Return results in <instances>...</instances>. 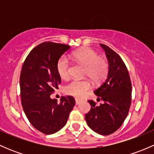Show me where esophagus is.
Here are the masks:
<instances>
[{"instance_id": "34e87169", "label": "esophagus", "mask_w": 154, "mask_h": 154, "mask_svg": "<svg viewBox=\"0 0 154 154\" xmlns=\"http://www.w3.org/2000/svg\"><path fill=\"white\" fill-rule=\"evenodd\" d=\"M81 102H82V100H80V99L75 98V103H76V104H77V105L80 104V103H81Z\"/></svg>"}]
</instances>
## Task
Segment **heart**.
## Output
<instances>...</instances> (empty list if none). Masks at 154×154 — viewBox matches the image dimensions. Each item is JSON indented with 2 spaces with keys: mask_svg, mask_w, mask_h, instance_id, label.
Returning <instances> with one entry per match:
<instances>
[{
  "mask_svg": "<svg viewBox=\"0 0 154 154\" xmlns=\"http://www.w3.org/2000/svg\"><path fill=\"white\" fill-rule=\"evenodd\" d=\"M74 58L86 67V75L93 82L98 83L106 77L108 72V63L104 59L100 58L98 54L91 48H83L73 54ZM59 75L67 79L70 73V63L66 56H62L57 64ZM91 88L88 80H73L64 87V92L74 97H82Z\"/></svg>",
  "mask_w": 154,
  "mask_h": 154,
  "instance_id": "b5f03b06",
  "label": "heart"
}]
</instances>
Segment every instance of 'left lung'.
Wrapping results in <instances>:
<instances>
[{"instance_id":"obj_1","label":"left lung","mask_w":154,"mask_h":154,"mask_svg":"<svg viewBox=\"0 0 154 154\" xmlns=\"http://www.w3.org/2000/svg\"><path fill=\"white\" fill-rule=\"evenodd\" d=\"M106 53L109 68L106 79L94 90L97 100H103L96 106L88 100L91 109L86 114L88 127L100 135H109L116 132L125 122L131 103L132 86L128 71L119 55L105 45L100 44Z\"/></svg>"}]
</instances>
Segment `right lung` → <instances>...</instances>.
Returning a JSON list of instances; mask_svg holds the SVG:
<instances>
[{
    "label": "right lung",
    "instance_id": "add662e5",
    "mask_svg": "<svg viewBox=\"0 0 154 154\" xmlns=\"http://www.w3.org/2000/svg\"><path fill=\"white\" fill-rule=\"evenodd\" d=\"M70 48L50 42L41 43L29 52L21 68L20 89L23 109L31 125L46 135L57 133L66 125L75 105L71 96L61 97L60 103L50 97L61 83L57 62Z\"/></svg>",
    "mask_w": 154,
    "mask_h": 154
}]
</instances>
